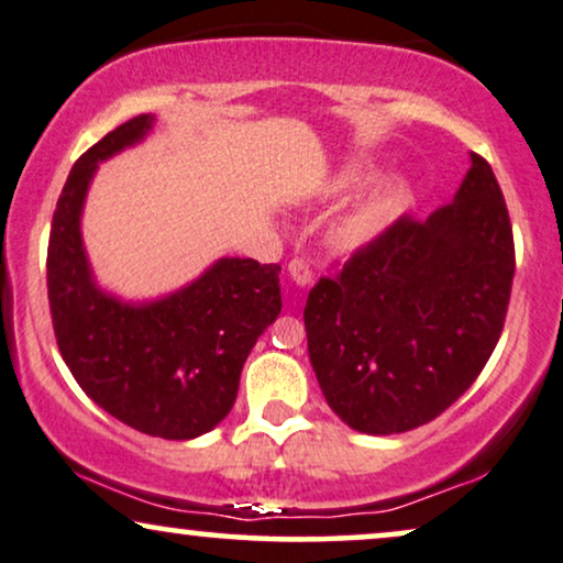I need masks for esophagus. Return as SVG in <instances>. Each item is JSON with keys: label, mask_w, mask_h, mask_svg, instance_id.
I'll return each mask as SVG.
<instances>
[{"label": "esophagus", "mask_w": 563, "mask_h": 563, "mask_svg": "<svg viewBox=\"0 0 563 563\" xmlns=\"http://www.w3.org/2000/svg\"><path fill=\"white\" fill-rule=\"evenodd\" d=\"M288 275H290V280H294L296 286H301V288L311 286V280H314V269L309 267V262L298 260V257L288 262Z\"/></svg>", "instance_id": "obj_1"}]
</instances>
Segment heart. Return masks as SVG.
<instances>
[{"label": "heart", "instance_id": "b5f03b06", "mask_svg": "<svg viewBox=\"0 0 563 563\" xmlns=\"http://www.w3.org/2000/svg\"><path fill=\"white\" fill-rule=\"evenodd\" d=\"M368 176H372V168L353 163V166H345L338 176H334L330 181V189H355L361 187ZM408 199L410 191L400 179H384L379 184H374V187H368L366 191H361V195L332 220V244L338 249H345V252L372 244L374 239H379L382 233L402 216V210L408 208Z\"/></svg>", "mask_w": 563, "mask_h": 563}]
</instances>
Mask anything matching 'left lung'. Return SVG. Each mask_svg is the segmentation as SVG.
Wrapping results in <instances>:
<instances>
[{
  "mask_svg": "<svg viewBox=\"0 0 563 563\" xmlns=\"http://www.w3.org/2000/svg\"><path fill=\"white\" fill-rule=\"evenodd\" d=\"M426 220L397 218L303 309L309 358L330 408L374 437L433 421L478 379L507 319L515 239L488 161Z\"/></svg>",
  "mask_w": 563,
  "mask_h": 563,
  "instance_id": "8db88e82",
  "label": "left lung"
}]
</instances>
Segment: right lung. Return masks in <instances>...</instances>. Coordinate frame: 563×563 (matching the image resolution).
Masks as SVG:
<instances>
[{
  "instance_id": "right-lung-1",
  "label": "right lung",
  "mask_w": 563,
  "mask_h": 563,
  "mask_svg": "<svg viewBox=\"0 0 563 563\" xmlns=\"http://www.w3.org/2000/svg\"><path fill=\"white\" fill-rule=\"evenodd\" d=\"M153 130L140 113L82 153L56 202L46 283L56 345L92 402L147 437L195 439L229 416L254 343L280 314V265L223 257L187 288L124 303L92 280L80 236L98 163Z\"/></svg>"
}]
</instances>
